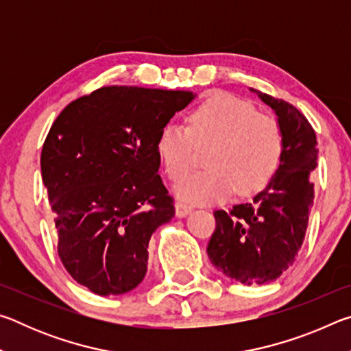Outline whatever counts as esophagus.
<instances>
[{
  "label": "esophagus",
  "mask_w": 351,
  "mask_h": 351,
  "mask_svg": "<svg viewBox=\"0 0 351 351\" xmlns=\"http://www.w3.org/2000/svg\"><path fill=\"white\" fill-rule=\"evenodd\" d=\"M175 212H176V217L178 218H182V217H187L190 212H192V207L181 203V201H178L175 204Z\"/></svg>",
  "instance_id": "obj_1"
}]
</instances>
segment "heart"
Here are the masks:
<instances>
[{
    "label": "heart",
    "instance_id": "b5f03b06",
    "mask_svg": "<svg viewBox=\"0 0 351 351\" xmlns=\"http://www.w3.org/2000/svg\"><path fill=\"white\" fill-rule=\"evenodd\" d=\"M187 127L164 125L156 150L170 180L191 167L194 147L210 145L206 171L178 181L175 192L190 204H212L235 192L249 197L263 190L280 167L285 136L277 119L229 93H213L190 111Z\"/></svg>",
    "mask_w": 351,
    "mask_h": 351
}]
</instances>
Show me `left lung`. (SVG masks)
Here are the masks:
<instances>
[{"mask_svg":"<svg viewBox=\"0 0 351 351\" xmlns=\"http://www.w3.org/2000/svg\"><path fill=\"white\" fill-rule=\"evenodd\" d=\"M252 91L276 111L285 136L283 158L271 182L251 203L215 210L207 255L218 271L243 285L274 282L295 261L314 204L311 171L317 141L311 123L282 99Z\"/></svg>","mask_w":351,"mask_h":351,"instance_id":"8db88e82","label":"left lung"}]
</instances>
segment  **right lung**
Here are the masks:
<instances>
[{"label": "right lung", "instance_id": "add662e5", "mask_svg": "<svg viewBox=\"0 0 351 351\" xmlns=\"http://www.w3.org/2000/svg\"><path fill=\"white\" fill-rule=\"evenodd\" d=\"M193 93L102 86L64 108L41 150L58 257L77 283L117 295L145 277L148 241L175 215L156 142Z\"/></svg>", "mask_w": 351, "mask_h": 351}]
</instances>
